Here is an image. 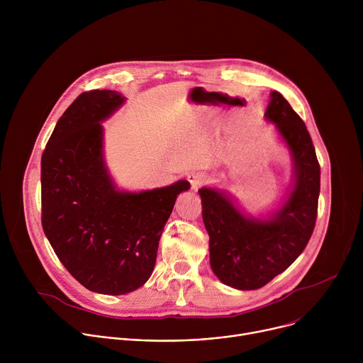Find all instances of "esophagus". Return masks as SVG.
I'll list each match as a JSON object with an SVG mask.
<instances>
[{"mask_svg": "<svg viewBox=\"0 0 363 363\" xmlns=\"http://www.w3.org/2000/svg\"><path fill=\"white\" fill-rule=\"evenodd\" d=\"M208 179H210V177L203 174V172H191L188 175V181H189L194 191H196L199 186L205 185L206 182H208Z\"/></svg>", "mask_w": 363, "mask_h": 363, "instance_id": "obj_1", "label": "esophagus"}]
</instances>
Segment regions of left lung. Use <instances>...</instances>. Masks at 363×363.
I'll return each mask as SVG.
<instances>
[{
  "mask_svg": "<svg viewBox=\"0 0 363 363\" xmlns=\"http://www.w3.org/2000/svg\"><path fill=\"white\" fill-rule=\"evenodd\" d=\"M270 97L264 116L276 123L294 167L284 202L267 220H260L240 213L223 191H198L210 235L211 269L224 284L238 290L260 289L283 273L306 248L318 218L320 165L312 138L279 91Z\"/></svg>",
  "mask_w": 363,
  "mask_h": 363,
  "instance_id": "8db88e82",
  "label": "left lung"
}]
</instances>
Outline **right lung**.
Instances as JSON below:
<instances>
[{
	"instance_id": "1",
	"label": "right lung",
	"mask_w": 363,
	"mask_h": 363,
	"mask_svg": "<svg viewBox=\"0 0 363 363\" xmlns=\"http://www.w3.org/2000/svg\"><path fill=\"white\" fill-rule=\"evenodd\" d=\"M125 101L113 90L82 93L41 157V224L67 272L86 289L125 294L150 277L160 238L188 181L119 191L103 157V128Z\"/></svg>"
}]
</instances>
